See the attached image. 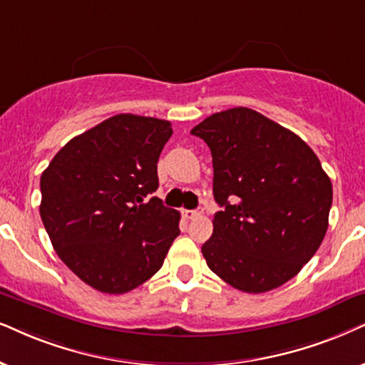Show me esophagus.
Segmentation results:
<instances>
[{"label":"esophagus","instance_id":"obj_1","mask_svg":"<svg viewBox=\"0 0 365 365\" xmlns=\"http://www.w3.org/2000/svg\"><path fill=\"white\" fill-rule=\"evenodd\" d=\"M182 214H183V217H185L187 220H192V219H195V217H198V212L197 210H183Z\"/></svg>","mask_w":365,"mask_h":365}]
</instances>
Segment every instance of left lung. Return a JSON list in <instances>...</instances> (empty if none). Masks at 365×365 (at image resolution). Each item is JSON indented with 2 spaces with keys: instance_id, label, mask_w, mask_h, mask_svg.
I'll list each match as a JSON object with an SVG mask.
<instances>
[{
  "instance_id": "left-lung-1",
  "label": "left lung",
  "mask_w": 365,
  "mask_h": 365,
  "mask_svg": "<svg viewBox=\"0 0 365 365\" xmlns=\"http://www.w3.org/2000/svg\"><path fill=\"white\" fill-rule=\"evenodd\" d=\"M212 153L214 232L207 266L246 293L284 284L329 229L331 182L302 138L247 108L215 113L192 129Z\"/></svg>"
}]
</instances>
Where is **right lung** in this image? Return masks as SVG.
Returning <instances> with one entry per match:
<instances>
[{
    "instance_id": "obj_1",
    "label": "right lung",
    "mask_w": 365,
    "mask_h": 365,
    "mask_svg": "<svg viewBox=\"0 0 365 365\" xmlns=\"http://www.w3.org/2000/svg\"><path fill=\"white\" fill-rule=\"evenodd\" d=\"M172 133L165 119L118 114L72 138L41 173L40 217L55 252L101 293L150 279L180 234L178 212L148 198Z\"/></svg>"
}]
</instances>
